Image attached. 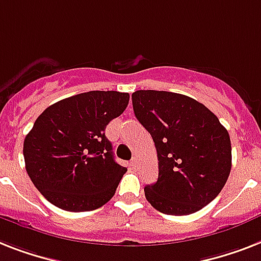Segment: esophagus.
I'll use <instances>...</instances> for the list:
<instances>
[{"mask_svg": "<svg viewBox=\"0 0 261 261\" xmlns=\"http://www.w3.org/2000/svg\"><path fill=\"white\" fill-rule=\"evenodd\" d=\"M138 165H139V164H138V160H137V158H133V160L130 161L131 169H134V170H135V169H138Z\"/></svg>", "mask_w": 261, "mask_h": 261, "instance_id": "esophagus-1", "label": "esophagus"}]
</instances>
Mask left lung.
<instances>
[{
    "label": "left lung",
    "instance_id": "8db88e82",
    "mask_svg": "<svg viewBox=\"0 0 261 261\" xmlns=\"http://www.w3.org/2000/svg\"><path fill=\"white\" fill-rule=\"evenodd\" d=\"M139 123L151 135L158 181L145 188L146 200L161 213L186 216L219 196L232 167L228 131L202 103L167 91L133 94Z\"/></svg>",
    "mask_w": 261,
    "mask_h": 261
}]
</instances>
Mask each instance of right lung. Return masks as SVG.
Instances as JSON below:
<instances>
[{"label": "right lung", "mask_w": 261, "mask_h": 261, "mask_svg": "<svg viewBox=\"0 0 261 261\" xmlns=\"http://www.w3.org/2000/svg\"><path fill=\"white\" fill-rule=\"evenodd\" d=\"M130 95L90 91L44 110L24 141L29 178L55 206L95 211L115 194L126 167L114 160L106 127L126 110Z\"/></svg>", "instance_id": "add662e5"}]
</instances>
